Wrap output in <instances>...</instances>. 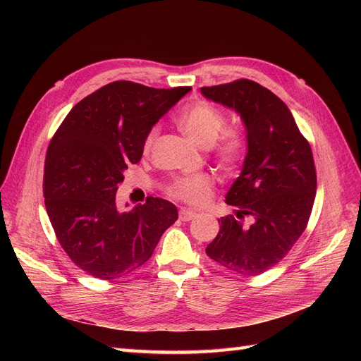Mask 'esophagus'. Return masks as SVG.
Listing matches in <instances>:
<instances>
[{
	"instance_id": "1",
	"label": "esophagus",
	"mask_w": 361,
	"mask_h": 361,
	"mask_svg": "<svg viewBox=\"0 0 361 361\" xmlns=\"http://www.w3.org/2000/svg\"><path fill=\"white\" fill-rule=\"evenodd\" d=\"M195 215H197V214H195V211L187 209V207H182V209L179 211V218L182 221H190V220H192Z\"/></svg>"
}]
</instances>
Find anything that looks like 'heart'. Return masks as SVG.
<instances>
[{
    "mask_svg": "<svg viewBox=\"0 0 361 361\" xmlns=\"http://www.w3.org/2000/svg\"><path fill=\"white\" fill-rule=\"evenodd\" d=\"M179 126L202 146H211V154L218 166L233 170L248 154V138L243 129L224 128L226 116L221 110L206 101L187 105L178 116ZM159 134L154 126L145 140L143 150L149 154ZM215 176L211 173H197L174 179L167 188L170 197L190 204H204L211 200L215 188Z\"/></svg>",
    "mask_w": 361,
    "mask_h": 361,
    "instance_id": "b5f03b06",
    "label": "heart"
}]
</instances>
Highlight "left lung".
I'll return each mask as SVG.
<instances>
[{
    "mask_svg": "<svg viewBox=\"0 0 361 361\" xmlns=\"http://www.w3.org/2000/svg\"><path fill=\"white\" fill-rule=\"evenodd\" d=\"M207 99L241 114L248 138L244 169L226 195L238 207L221 216L220 232L206 247L218 265L259 276L277 265L307 227L316 195L312 147L279 96L251 80L202 87ZM245 216L254 223L243 226Z\"/></svg>",
    "mask_w": 361,
    "mask_h": 361,
    "instance_id": "left-lung-1",
    "label": "left lung"
}]
</instances>
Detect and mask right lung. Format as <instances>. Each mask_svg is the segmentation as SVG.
<instances>
[{
  "label": "right lung",
  "mask_w": 361,
  "mask_h": 361,
  "mask_svg": "<svg viewBox=\"0 0 361 361\" xmlns=\"http://www.w3.org/2000/svg\"><path fill=\"white\" fill-rule=\"evenodd\" d=\"M190 89L110 82L76 104L51 138L47 212L61 248L89 276L114 280L135 271L178 220L176 206L152 195L118 212L116 192L128 166L141 159L152 126Z\"/></svg>",
  "instance_id": "obj_1"
}]
</instances>
